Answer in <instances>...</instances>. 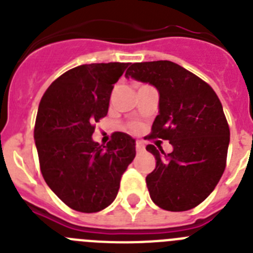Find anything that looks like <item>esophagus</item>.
<instances>
[{
  "label": "esophagus",
  "mask_w": 253,
  "mask_h": 253,
  "mask_svg": "<svg viewBox=\"0 0 253 253\" xmlns=\"http://www.w3.org/2000/svg\"><path fill=\"white\" fill-rule=\"evenodd\" d=\"M135 149H137L138 153H140V152L144 151V146H143V143L142 142L135 143Z\"/></svg>",
  "instance_id": "1"
}]
</instances>
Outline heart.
Segmentation results:
<instances>
[{
	"mask_svg": "<svg viewBox=\"0 0 253 253\" xmlns=\"http://www.w3.org/2000/svg\"><path fill=\"white\" fill-rule=\"evenodd\" d=\"M131 129H133V130H138V129H139V125L133 124V125H131Z\"/></svg>",
	"mask_w": 253,
	"mask_h": 253,
	"instance_id": "b5f03b06",
	"label": "heart"
}]
</instances>
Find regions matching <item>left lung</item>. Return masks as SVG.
I'll return each mask as SVG.
<instances>
[{
  "label": "left lung",
  "mask_w": 253,
  "mask_h": 253,
  "mask_svg": "<svg viewBox=\"0 0 253 253\" xmlns=\"http://www.w3.org/2000/svg\"><path fill=\"white\" fill-rule=\"evenodd\" d=\"M160 93L158 115L148 139L169 140L166 154L146 149L156 169L146 177L153 203L169 211L193 209L210 195L222 177L229 146V126L214 90L184 67L169 62L133 63L125 73Z\"/></svg>",
  "instance_id": "left-lung-1"
}]
</instances>
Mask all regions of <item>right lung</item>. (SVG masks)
Here are the masks:
<instances>
[{
	"mask_svg": "<svg viewBox=\"0 0 253 253\" xmlns=\"http://www.w3.org/2000/svg\"><path fill=\"white\" fill-rule=\"evenodd\" d=\"M129 63H91L58 77L40 100L34 139L46 185L69 208L96 213L115 200L135 157V139L116 131L106 146L92 139L111 91Z\"/></svg>",
	"mask_w": 253,
	"mask_h": 253,
	"instance_id": "right-lung-1",
	"label": "right lung"
}]
</instances>
